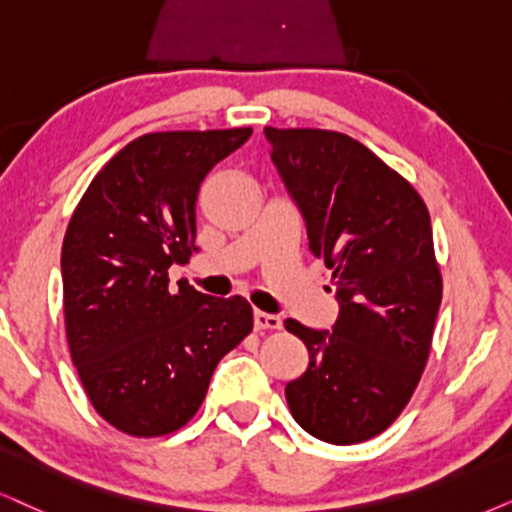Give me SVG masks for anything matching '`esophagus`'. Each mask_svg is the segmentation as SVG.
Masks as SVG:
<instances>
[{
  "label": "esophagus",
  "mask_w": 512,
  "mask_h": 512,
  "mask_svg": "<svg viewBox=\"0 0 512 512\" xmlns=\"http://www.w3.org/2000/svg\"><path fill=\"white\" fill-rule=\"evenodd\" d=\"M252 321H255L257 331H278V328H281V319H278L276 314L255 312L252 314Z\"/></svg>",
  "instance_id": "34e87169"
}]
</instances>
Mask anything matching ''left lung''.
Segmentation results:
<instances>
[{
  "mask_svg": "<svg viewBox=\"0 0 512 512\" xmlns=\"http://www.w3.org/2000/svg\"><path fill=\"white\" fill-rule=\"evenodd\" d=\"M271 163L302 212L309 250L333 271L338 321L286 319L309 366L286 385L302 430L328 444L366 442L409 404L442 302L430 215L401 174L328 129H264Z\"/></svg>",
  "mask_w": 512,
  "mask_h": 512,
  "instance_id": "obj_1",
  "label": "left lung"
}]
</instances>
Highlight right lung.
I'll return each mask as SVG.
<instances>
[{
  "mask_svg": "<svg viewBox=\"0 0 512 512\" xmlns=\"http://www.w3.org/2000/svg\"><path fill=\"white\" fill-rule=\"evenodd\" d=\"M252 129L155 132L129 141L96 174L61 250L73 364L103 420L132 437L184 428L212 373L252 331L241 295L212 297L167 269L196 252L203 179Z\"/></svg>",
  "mask_w": 512,
  "mask_h": 512,
  "instance_id": "add662e5",
  "label": "right lung"
}]
</instances>
